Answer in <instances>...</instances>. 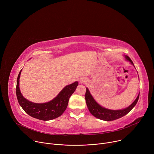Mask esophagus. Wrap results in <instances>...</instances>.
Listing matches in <instances>:
<instances>
[{"mask_svg":"<svg viewBox=\"0 0 154 154\" xmlns=\"http://www.w3.org/2000/svg\"><path fill=\"white\" fill-rule=\"evenodd\" d=\"M86 82V79L85 78H80L79 79V83L80 84H83Z\"/></svg>","mask_w":154,"mask_h":154,"instance_id":"1","label":"esophagus"}]
</instances>
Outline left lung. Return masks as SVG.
<instances>
[{
	"label": "left lung",
	"mask_w": 154,
	"mask_h": 154,
	"mask_svg": "<svg viewBox=\"0 0 154 154\" xmlns=\"http://www.w3.org/2000/svg\"><path fill=\"white\" fill-rule=\"evenodd\" d=\"M125 58L127 61H130L134 66L133 61H131V60L130 58L129 57H128L127 55H125ZM86 93H85V100H86V103L88 108L90 112L94 117L99 119L106 121H111L116 120L117 119H119L126 115L131 110V109L135 106V105L137 104L139 96H140V94H139L137 99L135 100V101L128 107L122 109L113 110V109H109L100 106L94 100V99L91 94L89 90L88 89V88H86Z\"/></svg>",
	"instance_id": "left-lung-1"
}]
</instances>
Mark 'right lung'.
I'll return each mask as SVG.
<instances>
[{"mask_svg":"<svg viewBox=\"0 0 154 154\" xmlns=\"http://www.w3.org/2000/svg\"><path fill=\"white\" fill-rule=\"evenodd\" d=\"M21 71L17 76L16 92L18 102L24 112L30 116L42 121H49L60 116L66 109L69 99L79 85L78 82L66 86L52 100L46 103H36L27 100L20 93L19 78Z\"/></svg>","mask_w":154,"mask_h":154,"instance_id":"add662e5","label":"right lung"}]
</instances>
